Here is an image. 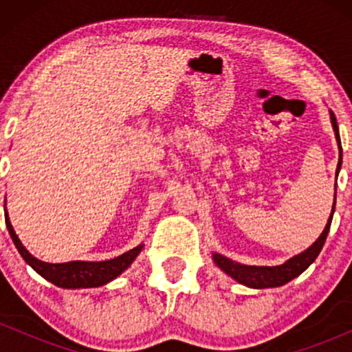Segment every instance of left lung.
I'll return each mask as SVG.
<instances>
[{
  "label": "left lung",
  "instance_id": "left-lung-1",
  "mask_svg": "<svg viewBox=\"0 0 352 352\" xmlns=\"http://www.w3.org/2000/svg\"><path fill=\"white\" fill-rule=\"evenodd\" d=\"M331 114V124H333L334 129V135H336L338 145H339V152H341V139H339V129H338V122H336V116L329 111ZM341 157H339L338 162V170L336 175L341 168ZM334 200H336V193H334ZM336 205V201H334ZM334 205H333V212H331L328 223H326L324 230L319 235V238L314 241L313 245L309 246L308 250L296 254V256L289 258L288 261H285L283 265L278 266H250V265H241L238 261L230 260V258L223 256V254L213 253V261L221 272H225L228 276H232L233 280L240 283V285L248 286V288H254V289H263V288H276V286H283L286 285L288 281L294 280L296 276L305 272L308 266L313 263L314 260L318 258L319 252L322 250V245H324L326 236H328L329 228H331V221H333V213H334Z\"/></svg>",
  "mask_w": 352,
  "mask_h": 352
}]
</instances>
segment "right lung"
<instances>
[{
  "label": "right lung",
  "mask_w": 352,
  "mask_h": 352,
  "mask_svg": "<svg viewBox=\"0 0 352 352\" xmlns=\"http://www.w3.org/2000/svg\"><path fill=\"white\" fill-rule=\"evenodd\" d=\"M8 232H10L13 243L18 248L19 254L23 260L26 261L36 273H39L44 280L51 281L52 285L59 286V288L76 289V288H98V286L106 285L112 281L114 278L119 276L120 273L131 266L132 261L135 260L137 254L142 252L144 245L135 246V248L129 250L114 260L106 261H69V263H46V261L38 260L33 254L24 248L18 235L13 230L10 217L8 213L5 215Z\"/></svg>",
  "instance_id": "right-lung-1"
}]
</instances>
